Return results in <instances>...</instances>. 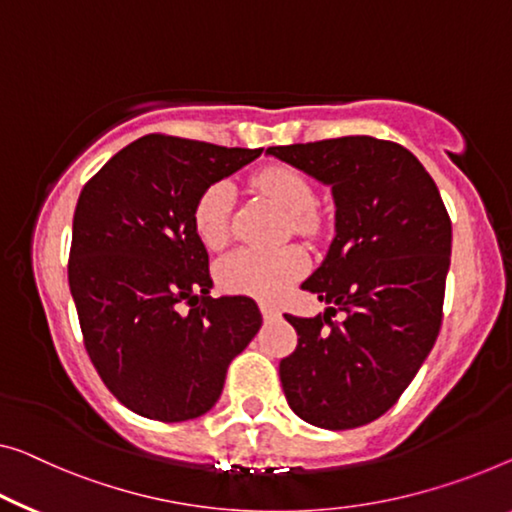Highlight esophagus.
Listing matches in <instances>:
<instances>
[{"label":"esophagus","mask_w":512,"mask_h":512,"mask_svg":"<svg viewBox=\"0 0 512 512\" xmlns=\"http://www.w3.org/2000/svg\"><path fill=\"white\" fill-rule=\"evenodd\" d=\"M259 310H262V317L264 319H276L280 312L273 303H259Z\"/></svg>","instance_id":"obj_1"}]
</instances>
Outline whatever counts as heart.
<instances>
[{
  "mask_svg": "<svg viewBox=\"0 0 512 512\" xmlns=\"http://www.w3.org/2000/svg\"><path fill=\"white\" fill-rule=\"evenodd\" d=\"M253 186L262 195L271 197L292 218L296 232L312 230L310 213L315 207V193H312V186L301 172L285 165L264 167L253 177ZM232 200V186L225 181L211 183L197 197L193 207V227L197 239L211 250L223 248L230 239ZM305 269H308V257L301 248H241L220 259L216 266V280L230 294H246L262 301H276L287 292V287L296 278L303 276Z\"/></svg>",
  "mask_w": 512,
  "mask_h": 512,
  "instance_id": "heart-1",
  "label": "heart"
}]
</instances>
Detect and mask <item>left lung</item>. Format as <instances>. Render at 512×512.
<instances>
[{
  "instance_id": "left-lung-1",
  "label": "left lung",
  "mask_w": 512,
  "mask_h": 512,
  "mask_svg": "<svg viewBox=\"0 0 512 512\" xmlns=\"http://www.w3.org/2000/svg\"><path fill=\"white\" fill-rule=\"evenodd\" d=\"M266 154L331 186L335 202L329 253L301 285L331 308L285 315L299 345L280 361L282 391L305 423L365 425L398 402L437 340L451 218L421 160L395 142L349 135Z\"/></svg>"
}]
</instances>
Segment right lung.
<instances>
[{"label":"right lung","instance_id":"obj_1","mask_svg":"<svg viewBox=\"0 0 512 512\" xmlns=\"http://www.w3.org/2000/svg\"><path fill=\"white\" fill-rule=\"evenodd\" d=\"M259 154L144 135L82 188L68 285L91 363L135 414L163 423L207 414L262 326L248 296H209V255L193 227L197 197Z\"/></svg>","mask_w":512,"mask_h":512}]
</instances>
